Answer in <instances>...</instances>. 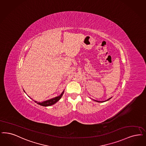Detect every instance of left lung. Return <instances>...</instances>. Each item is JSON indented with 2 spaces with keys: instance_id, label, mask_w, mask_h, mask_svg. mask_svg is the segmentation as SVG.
<instances>
[{
  "instance_id": "1",
  "label": "left lung",
  "mask_w": 146,
  "mask_h": 146,
  "mask_svg": "<svg viewBox=\"0 0 146 146\" xmlns=\"http://www.w3.org/2000/svg\"><path fill=\"white\" fill-rule=\"evenodd\" d=\"M111 98H110L109 99H107L106 100H105V101H98V100H94V101H96V102H99V103H103V102H106V101H108V100H109V99H111Z\"/></svg>"
}]
</instances>
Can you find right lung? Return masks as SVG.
Returning <instances> with one entry per match:
<instances>
[{"instance_id": "1", "label": "right lung", "mask_w": 146, "mask_h": 146, "mask_svg": "<svg viewBox=\"0 0 146 146\" xmlns=\"http://www.w3.org/2000/svg\"><path fill=\"white\" fill-rule=\"evenodd\" d=\"M64 93V91L61 93V94L60 96H58V97H56L55 98H53L52 99L46 100V101H44V102H38L35 101V100H34V101L35 102V103H36L37 104H38L39 105H42L43 106H50V105H52L53 104H55L57 102H58V100L61 99V98L62 97Z\"/></svg>"}]
</instances>
